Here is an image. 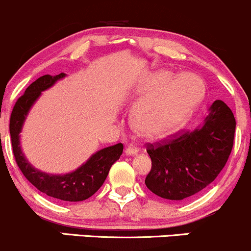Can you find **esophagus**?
I'll list each match as a JSON object with an SVG mask.
<instances>
[{
    "label": "esophagus",
    "mask_w": 251,
    "mask_h": 251,
    "mask_svg": "<svg viewBox=\"0 0 251 251\" xmlns=\"http://www.w3.org/2000/svg\"><path fill=\"white\" fill-rule=\"evenodd\" d=\"M138 151H139V150L134 148V146H128V148L125 150V153L127 155H135L138 153Z\"/></svg>",
    "instance_id": "obj_1"
}]
</instances>
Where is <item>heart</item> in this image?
<instances>
[{
	"label": "heart",
	"mask_w": 251,
	"mask_h": 251,
	"mask_svg": "<svg viewBox=\"0 0 251 251\" xmlns=\"http://www.w3.org/2000/svg\"><path fill=\"white\" fill-rule=\"evenodd\" d=\"M152 73L138 91L132 125L142 137L158 139L181 127L203 98V83L191 74Z\"/></svg>",
	"instance_id": "b5f03b06"
}]
</instances>
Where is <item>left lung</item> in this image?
<instances>
[{"label": "left lung", "instance_id": "obj_1", "mask_svg": "<svg viewBox=\"0 0 251 251\" xmlns=\"http://www.w3.org/2000/svg\"><path fill=\"white\" fill-rule=\"evenodd\" d=\"M235 128L231 109L216 100L204 123L194 131H178L170 139L148 145L152 168L146 176V186L170 201H183L198 194L226 164Z\"/></svg>", "mask_w": 251, "mask_h": 251}]
</instances>
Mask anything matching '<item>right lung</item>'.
Segmentation results:
<instances>
[{
  "label": "right lung",
  "mask_w": 251,
  "mask_h": 251,
  "mask_svg": "<svg viewBox=\"0 0 251 251\" xmlns=\"http://www.w3.org/2000/svg\"><path fill=\"white\" fill-rule=\"evenodd\" d=\"M65 76V73L55 76L47 74L30 83L24 96L20 97L15 102L10 116L9 131L17 166L37 190L56 200L81 201L93 196L102 185L111 166L123 153L124 145L122 143L96 152L75 171L66 175H50L36 170L25 159L20 146V133L31 106L41 96V92L51 87L57 80Z\"/></svg>",
  "instance_id": "add662e5"
}]
</instances>
